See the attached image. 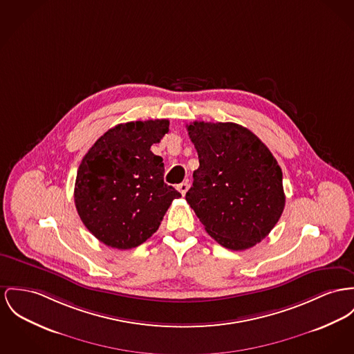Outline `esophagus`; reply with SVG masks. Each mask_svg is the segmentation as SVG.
<instances>
[{"instance_id": "obj_1", "label": "esophagus", "mask_w": 354, "mask_h": 354, "mask_svg": "<svg viewBox=\"0 0 354 354\" xmlns=\"http://www.w3.org/2000/svg\"><path fill=\"white\" fill-rule=\"evenodd\" d=\"M177 189H178V192L183 194V196H185V193L188 192L189 184L188 181H185V183H181V184H178L177 185Z\"/></svg>"}]
</instances>
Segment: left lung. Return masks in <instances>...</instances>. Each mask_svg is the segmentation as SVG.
Wrapping results in <instances>:
<instances>
[{"mask_svg":"<svg viewBox=\"0 0 354 354\" xmlns=\"http://www.w3.org/2000/svg\"><path fill=\"white\" fill-rule=\"evenodd\" d=\"M187 127L200 162L185 196L190 208L223 247H254L282 216L281 166L252 131L237 123L196 120Z\"/></svg>","mask_w":354,"mask_h":354,"instance_id":"1","label":"left lung"}]
</instances>
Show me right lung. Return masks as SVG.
Masks as SVG:
<instances>
[{"label":"right lung","mask_w":354,"mask_h":354,"mask_svg":"<svg viewBox=\"0 0 354 354\" xmlns=\"http://www.w3.org/2000/svg\"><path fill=\"white\" fill-rule=\"evenodd\" d=\"M169 131L167 119L120 123L106 131L82 160L75 183V205L103 244L130 250L153 235L174 198L164 183V162L151 153Z\"/></svg>","instance_id":"add662e5"}]
</instances>
